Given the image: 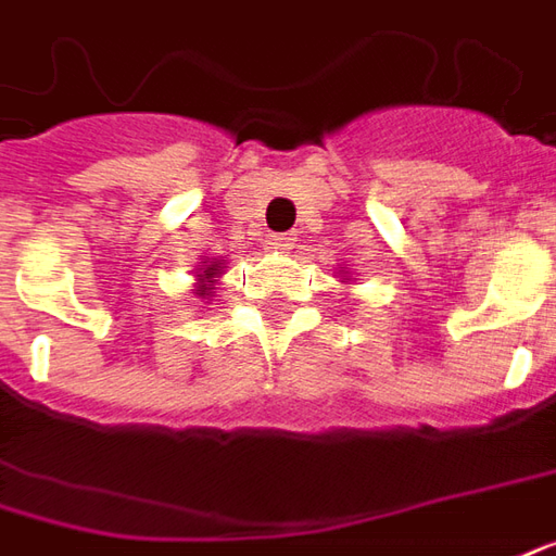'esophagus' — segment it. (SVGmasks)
I'll list each match as a JSON object with an SVG mask.
<instances>
[{
	"instance_id": "obj_1",
	"label": "esophagus",
	"mask_w": 556,
	"mask_h": 556,
	"mask_svg": "<svg viewBox=\"0 0 556 556\" xmlns=\"http://www.w3.org/2000/svg\"><path fill=\"white\" fill-rule=\"evenodd\" d=\"M264 243H267L270 252H292L294 243H298V237H292V233H270Z\"/></svg>"
}]
</instances>
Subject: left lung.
Segmentation results:
<instances>
[{
    "instance_id": "obj_1",
    "label": "left lung",
    "mask_w": 556,
    "mask_h": 556,
    "mask_svg": "<svg viewBox=\"0 0 556 556\" xmlns=\"http://www.w3.org/2000/svg\"><path fill=\"white\" fill-rule=\"evenodd\" d=\"M343 274H346V270H341V277H343Z\"/></svg>"
}]
</instances>
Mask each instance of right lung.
Here are the masks:
<instances>
[{
  "label": "right lung",
  "mask_w": 556,
  "mask_h": 556,
  "mask_svg": "<svg viewBox=\"0 0 556 556\" xmlns=\"http://www.w3.org/2000/svg\"><path fill=\"white\" fill-rule=\"evenodd\" d=\"M222 274H225V258H203V262L198 264V274H194L198 279H194V289H191V292L210 304L215 298V282H218Z\"/></svg>",
  "instance_id": "1"
}]
</instances>
